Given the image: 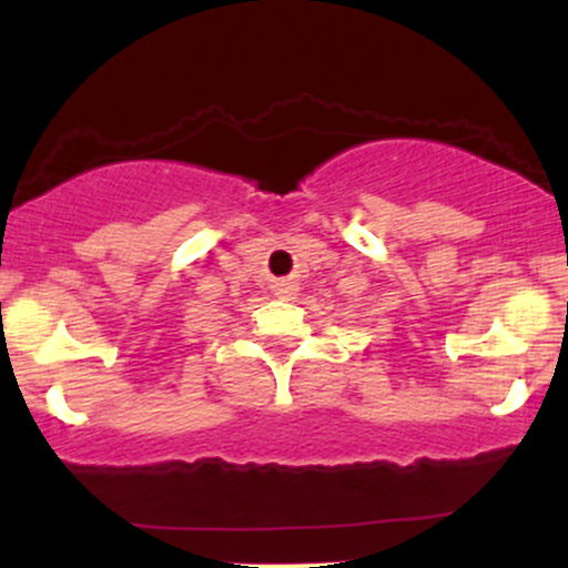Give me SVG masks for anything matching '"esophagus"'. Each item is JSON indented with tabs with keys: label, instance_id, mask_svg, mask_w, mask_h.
Returning a JSON list of instances; mask_svg holds the SVG:
<instances>
[{
	"label": "esophagus",
	"instance_id": "1",
	"mask_svg": "<svg viewBox=\"0 0 568 568\" xmlns=\"http://www.w3.org/2000/svg\"><path fill=\"white\" fill-rule=\"evenodd\" d=\"M275 296L285 298V302H291V298L298 296V283H293V280H277Z\"/></svg>",
	"mask_w": 568,
	"mask_h": 568
}]
</instances>
